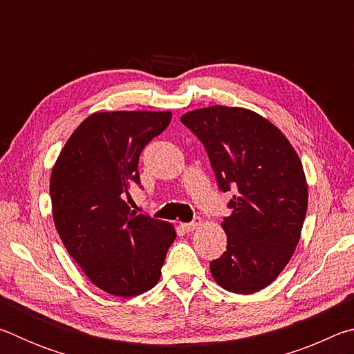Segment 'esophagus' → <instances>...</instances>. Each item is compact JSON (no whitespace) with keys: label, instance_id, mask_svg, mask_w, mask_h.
I'll return each mask as SVG.
<instances>
[{"label":"esophagus","instance_id":"esophagus-1","mask_svg":"<svg viewBox=\"0 0 354 354\" xmlns=\"http://www.w3.org/2000/svg\"><path fill=\"white\" fill-rule=\"evenodd\" d=\"M200 225H201V220L196 218L195 221H192V223H183L181 227H183V231H185V232H192V231H195Z\"/></svg>","mask_w":354,"mask_h":354}]
</instances>
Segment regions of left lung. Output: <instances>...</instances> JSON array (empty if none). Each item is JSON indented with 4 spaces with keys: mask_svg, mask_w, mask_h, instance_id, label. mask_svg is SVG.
<instances>
[{
    "mask_svg": "<svg viewBox=\"0 0 354 354\" xmlns=\"http://www.w3.org/2000/svg\"><path fill=\"white\" fill-rule=\"evenodd\" d=\"M181 122L205 145L223 192L234 190L221 221L226 251L211 262L225 290L250 295L272 284L293 256L308 211L298 154L272 122L243 107L211 106Z\"/></svg>",
    "mask_w": 354,
    "mask_h": 354,
    "instance_id": "left-lung-1",
    "label": "left lung"
}]
</instances>
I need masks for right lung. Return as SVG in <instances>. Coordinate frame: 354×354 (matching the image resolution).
<instances>
[{
    "label": "right lung",
    "mask_w": 354,
    "mask_h": 354,
    "mask_svg": "<svg viewBox=\"0 0 354 354\" xmlns=\"http://www.w3.org/2000/svg\"><path fill=\"white\" fill-rule=\"evenodd\" d=\"M171 112H95L75 129L51 171L53 220L70 256L111 295L136 297L158 284L171 223L131 211L139 158Z\"/></svg>",
    "instance_id": "right-lung-1"
}]
</instances>
